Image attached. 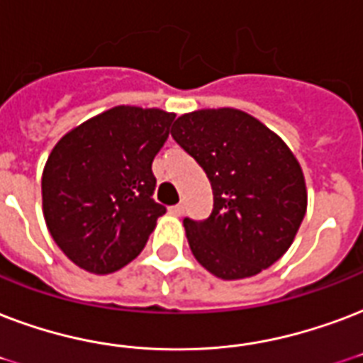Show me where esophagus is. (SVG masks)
<instances>
[{
	"instance_id": "obj_1",
	"label": "esophagus",
	"mask_w": 363,
	"mask_h": 363,
	"mask_svg": "<svg viewBox=\"0 0 363 363\" xmlns=\"http://www.w3.org/2000/svg\"><path fill=\"white\" fill-rule=\"evenodd\" d=\"M169 213H171V215H177V217H181L182 213H184V206H182V203H177V206L169 207Z\"/></svg>"
}]
</instances>
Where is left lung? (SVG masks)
<instances>
[{
  "label": "left lung",
  "mask_w": 363,
  "mask_h": 363,
  "mask_svg": "<svg viewBox=\"0 0 363 363\" xmlns=\"http://www.w3.org/2000/svg\"><path fill=\"white\" fill-rule=\"evenodd\" d=\"M213 188L206 220L184 218L196 261L223 280H242L286 253L306 213L297 157L276 133L236 108L196 110L171 131Z\"/></svg>",
  "instance_id": "left-lung-1"
}]
</instances>
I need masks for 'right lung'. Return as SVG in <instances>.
Returning a JSON list of instances; mask_svg holds the SVG:
<instances>
[{
	"mask_svg": "<svg viewBox=\"0 0 363 363\" xmlns=\"http://www.w3.org/2000/svg\"><path fill=\"white\" fill-rule=\"evenodd\" d=\"M175 114L116 106L66 133L47 157L41 200L47 228L68 259L110 274L145 249L165 207L154 201L152 162Z\"/></svg>",
	"mask_w": 363,
	"mask_h": 363,
	"instance_id": "1",
	"label": "right lung"
}]
</instances>
